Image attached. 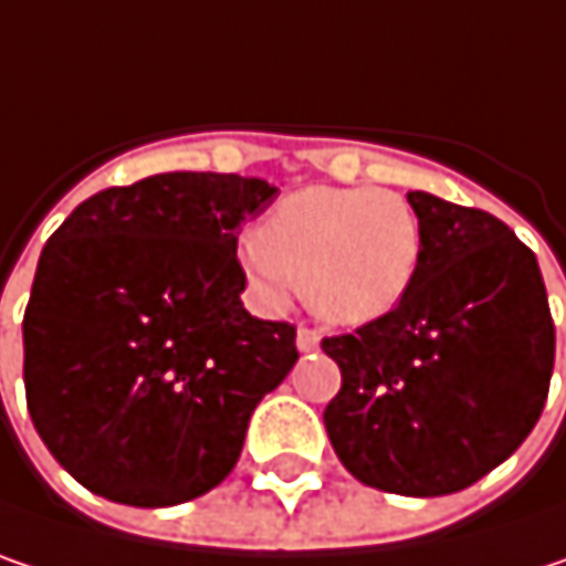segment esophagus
<instances>
[{
	"instance_id": "esophagus-1",
	"label": "esophagus",
	"mask_w": 566,
	"mask_h": 566,
	"mask_svg": "<svg viewBox=\"0 0 566 566\" xmlns=\"http://www.w3.org/2000/svg\"><path fill=\"white\" fill-rule=\"evenodd\" d=\"M318 342H322V338H318V332H312V328H300V332H296V347H300L303 354L315 350Z\"/></svg>"
}]
</instances>
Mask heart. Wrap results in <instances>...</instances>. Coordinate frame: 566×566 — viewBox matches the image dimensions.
<instances>
[{"mask_svg":"<svg viewBox=\"0 0 566 566\" xmlns=\"http://www.w3.org/2000/svg\"><path fill=\"white\" fill-rule=\"evenodd\" d=\"M419 263L422 224L392 189L305 186L238 244V266L261 308H283L303 283L305 305L344 328L389 315L412 290Z\"/></svg>","mask_w":566,"mask_h":566,"instance_id":"1","label":"heart"}]
</instances>
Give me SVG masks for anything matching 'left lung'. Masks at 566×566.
I'll list each match as a JSON object with an SVG mask.
<instances>
[{
    "label": "left lung",
    "instance_id": "left-lung-1",
    "mask_svg": "<svg viewBox=\"0 0 566 566\" xmlns=\"http://www.w3.org/2000/svg\"><path fill=\"white\" fill-rule=\"evenodd\" d=\"M422 263L389 315L325 338L342 389L325 431L342 464L399 496L467 490L532 434L554 370L538 258L490 212L409 192Z\"/></svg>",
    "mask_w": 566,
    "mask_h": 566
}]
</instances>
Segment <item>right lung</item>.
<instances>
[{
    "mask_svg": "<svg viewBox=\"0 0 566 566\" xmlns=\"http://www.w3.org/2000/svg\"><path fill=\"white\" fill-rule=\"evenodd\" d=\"M273 199L258 177L157 174L90 196L44 244L24 396L90 493L160 509L234 470L254 409L300 360L293 325L241 303L238 234Z\"/></svg>",
    "mask_w": 566,
    "mask_h": 566,
    "instance_id": "add662e5",
    "label": "right lung"
}]
</instances>
